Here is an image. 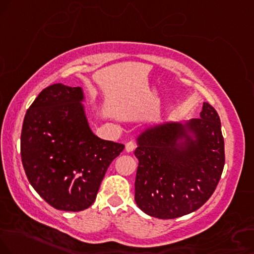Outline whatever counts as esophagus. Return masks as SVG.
<instances>
[{"instance_id":"obj_1","label":"esophagus","mask_w":254,"mask_h":254,"mask_svg":"<svg viewBox=\"0 0 254 254\" xmlns=\"http://www.w3.org/2000/svg\"><path fill=\"white\" fill-rule=\"evenodd\" d=\"M135 149V142L134 141H128L126 143V152H133Z\"/></svg>"}]
</instances>
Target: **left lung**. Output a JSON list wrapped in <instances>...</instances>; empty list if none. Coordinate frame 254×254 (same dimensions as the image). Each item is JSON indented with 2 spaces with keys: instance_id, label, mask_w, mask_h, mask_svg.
Segmentation results:
<instances>
[{
  "instance_id": "obj_1",
  "label": "left lung",
  "mask_w": 254,
  "mask_h": 254,
  "mask_svg": "<svg viewBox=\"0 0 254 254\" xmlns=\"http://www.w3.org/2000/svg\"><path fill=\"white\" fill-rule=\"evenodd\" d=\"M135 202L159 219L192 213L209 199L225 165L220 119L203 102L199 119L161 122L136 137Z\"/></svg>"
}]
</instances>
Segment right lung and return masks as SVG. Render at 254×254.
I'll return each instance as SVG.
<instances>
[{
    "label": "right lung",
    "instance_id": "obj_1",
    "mask_svg": "<svg viewBox=\"0 0 254 254\" xmlns=\"http://www.w3.org/2000/svg\"><path fill=\"white\" fill-rule=\"evenodd\" d=\"M83 101L81 87L52 84L31 103L22 126L21 158L28 180L61 211L92 206L108 166L125 148L92 132Z\"/></svg>",
    "mask_w": 254,
    "mask_h": 254
}]
</instances>
